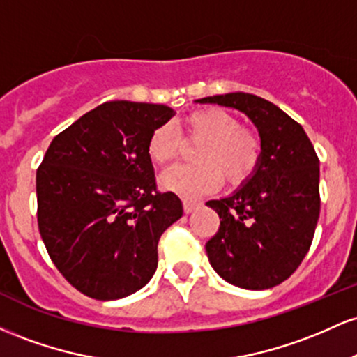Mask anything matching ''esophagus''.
I'll return each mask as SVG.
<instances>
[{"label":"esophagus","mask_w":357,"mask_h":357,"mask_svg":"<svg viewBox=\"0 0 357 357\" xmlns=\"http://www.w3.org/2000/svg\"><path fill=\"white\" fill-rule=\"evenodd\" d=\"M198 206H199L198 202H191V199H184V202H183L184 213H192Z\"/></svg>","instance_id":"esophagus-1"}]
</instances>
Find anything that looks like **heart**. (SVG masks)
<instances>
[{"mask_svg": "<svg viewBox=\"0 0 357 357\" xmlns=\"http://www.w3.org/2000/svg\"><path fill=\"white\" fill-rule=\"evenodd\" d=\"M184 141L199 144L195 151L198 165L176 166L162 173L161 186L184 198H199L215 191L223 176L240 184L257 171L261 158V141L252 129L241 127L228 110L208 107L188 114L181 122ZM183 139L171 124L154 127L147 139V155L155 165H167L181 153Z\"/></svg>", "mask_w": 357, "mask_h": 357, "instance_id": "heart-1", "label": "heart"}]
</instances>
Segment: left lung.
Listing matches in <instances>:
<instances>
[{
	"label": "left lung",
	"mask_w": 357,
	"mask_h": 357,
	"mask_svg": "<svg viewBox=\"0 0 357 357\" xmlns=\"http://www.w3.org/2000/svg\"><path fill=\"white\" fill-rule=\"evenodd\" d=\"M196 102L240 110L261 141L255 173L231 196L206 203L220 216L208 260L228 284L272 289L296 272L312 243L321 211L317 154L302 126L261 97L233 92Z\"/></svg>",
	"instance_id": "left-lung-1"
}]
</instances>
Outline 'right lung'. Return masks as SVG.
<instances>
[{
    "mask_svg": "<svg viewBox=\"0 0 357 357\" xmlns=\"http://www.w3.org/2000/svg\"><path fill=\"white\" fill-rule=\"evenodd\" d=\"M174 110L112 100L53 137L36 171L38 228L48 255L77 290L116 301L158 268V243L183 216L174 192H159L147 139Z\"/></svg>",
    "mask_w": 357,
    "mask_h": 357,
    "instance_id": "1",
    "label": "right lung"
}]
</instances>
